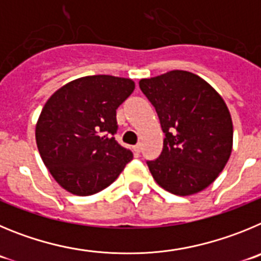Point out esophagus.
Instances as JSON below:
<instances>
[{
  "mask_svg": "<svg viewBox=\"0 0 261 261\" xmlns=\"http://www.w3.org/2000/svg\"><path fill=\"white\" fill-rule=\"evenodd\" d=\"M133 149H134V152H135V153H140V151H142V144L139 143V144L134 145Z\"/></svg>",
  "mask_w": 261,
  "mask_h": 261,
  "instance_id": "esophagus-1",
  "label": "esophagus"
}]
</instances>
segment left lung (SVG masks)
<instances>
[{"label": "left lung", "mask_w": 261, "mask_h": 261, "mask_svg": "<svg viewBox=\"0 0 261 261\" xmlns=\"http://www.w3.org/2000/svg\"><path fill=\"white\" fill-rule=\"evenodd\" d=\"M139 86L165 133L159 159L147 161L152 177L179 196L203 191L225 168L233 148V122L224 98L183 70L142 79Z\"/></svg>", "instance_id": "obj_1"}]
</instances>
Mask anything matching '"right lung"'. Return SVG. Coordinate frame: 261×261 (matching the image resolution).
Listing matches in <instances>:
<instances>
[{
    "label": "right lung",
    "mask_w": 261,
    "mask_h": 261,
    "mask_svg": "<svg viewBox=\"0 0 261 261\" xmlns=\"http://www.w3.org/2000/svg\"><path fill=\"white\" fill-rule=\"evenodd\" d=\"M131 79L91 75L56 91L36 123L43 163L61 187L88 196L118 178L133 152L117 143L116 110L133 93Z\"/></svg>",
    "instance_id": "obj_1"
}]
</instances>
